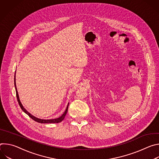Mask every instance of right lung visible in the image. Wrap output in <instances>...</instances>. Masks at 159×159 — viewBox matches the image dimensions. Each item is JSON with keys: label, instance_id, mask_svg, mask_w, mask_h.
Returning <instances> with one entry per match:
<instances>
[{"label": "right lung", "instance_id": "obj_1", "mask_svg": "<svg viewBox=\"0 0 159 159\" xmlns=\"http://www.w3.org/2000/svg\"><path fill=\"white\" fill-rule=\"evenodd\" d=\"M14 85H15V88H16V97H17V101H18V103L20 107V108L22 109V110L26 114H27L31 119H33L34 121L38 122V123H60L61 122V121L63 120V119L65 118V116L67 112V111H68V107H69V104H68L67 107H66V109L65 110V111L64 112L63 114L59 118H56V119H53V120H41V119H39V118H37L36 117H34V116L31 115L30 112H28L25 109V107L22 106V104L20 103V100H19V96H18V93H17V88H16V79L14 78Z\"/></svg>", "mask_w": 159, "mask_h": 159}]
</instances>
